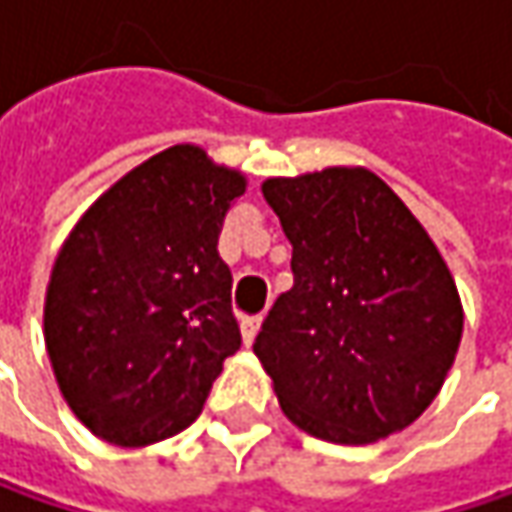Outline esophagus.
Segmentation results:
<instances>
[{"label":"esophagus","mask_w":512,"mask_h":512,"mask_svg":"<svg viewBox=\"0 0 512 512\" xmlns=\"http://www.w3.org/2000/svg\"><path fill=\"white\" fill-rule=\"evenodd\" d=\"M260 315H246V318H240V335H243V344L249 346L255 341L257 329H260Z\"/></svg>","instance_id":"obj_1"}]
</instances>
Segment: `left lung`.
Instances as JSON below:
<instances>
[{
    "label": "left lung",
    "mask_w": 512,
    "mask_h": 512,
    "mask_svg": "<svg viewBox=\"0 0 512 512\" xmlns=\"http://www.w3.org/2000/svg\"><path fill=\"white\" fill-rule=\"evenodd\" d=\"M292 243L295 283L269 309L255 355L283 415L332 444L410 427L456 361V280L404 200L364 166L263 180Z\"/></svg>",
    "instance_id": "8db88e82"
}]
</instances>
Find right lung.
Instances as JSON below:
<instances>
[{"label": "right lung", "mask_w": 512, "mask_h": 512, "mask_svg": "<svg viewBox=\"0 0 512 512\" xmlns=\"http://www.w3.org/2000/svg\"><path fill=\"white\" fill-rule=\"evenodd\" d=\"M246 174L180 143L77 220L45 292V349L71 412L117 447L183 433L240 349L217 237Z\"/></svg>", "instance_id": "add662e5"}]
</instances>
